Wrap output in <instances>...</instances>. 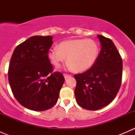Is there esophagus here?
<instances>
[{"label":"esophagus","instance_id":"34e87169","mask_svg":"<svg viewBox=\"0 0 135 135\" xmlns=\"http://www.w3.org/2000/svg\"><path fill=\"white\" fill-rule=\"evenodd\" d=\"M63 76H64V77H65V79H66V78H69V77H70V76H71V75H70V74H63Z\"/></svg>","mask_w":135,"mask_h":135}]
</instances>
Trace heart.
I'll list each match as a JSON object with an SVG mask.
<instances>
[{
    "label": "heart",
    "instance_id": "heart-1",
    "mask_svg": "<svg viewBox=\"0 0 135 135\" xmlns=\"http://www.w3.org/2000/svg\"><path fill=\"white\" fill-rule=\"evenodd\" d=\"M99 53L97 42L92 39H70L60 42L57 47L49 50L47 57L53 66L58 68L66 57L69 66L77 73L90 69Z\"/></svg>",
    "mask_w": 135,
    "mask_h": 135
}]
</instances>
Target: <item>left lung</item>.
<instances>
[{
    "label": "left lung",
    "mask_w": 135,
    "mask_h": 135,
    "mask_svg": "<svg viewBox=\"0 0 135 135\" xmlns=\"http://www.w3.org/2000/svg\"><path fill=\"white\" fill-rule=\"evenodd\" d=\"M101 50L95 64L84 73L74 75L76 100L83 108L100 109L116 96L122 79V59L116 47L108 38L97 35Z\"/></svg>",
    "instance_id": "1"
}]
</instances>
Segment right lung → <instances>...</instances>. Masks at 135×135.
<instances>
[{"instance_id":"right-lung-1","label":"right lung","mask_w":135,"mask_h":135,"mask_svg":"<svg viewBox=\"0 0 135 135\" xmlns=\"http://www.w3.org/2000/svg\"><path fill=\"white\" fill-rule=\"evenodd\" d=\"M51 36H34L17 46L11 57L8 80L16 100L35 111L55 105L65 78L54 72L47 57L53 44Z\"/></svg>"}]
</instances>
